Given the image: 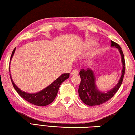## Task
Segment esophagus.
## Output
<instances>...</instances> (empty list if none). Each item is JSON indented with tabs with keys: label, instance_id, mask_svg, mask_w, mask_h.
Returning a JSON list of instances; mask_svg holds the SVG:
<instances>
[{
	"label": "esophagus",
	"instance_id": "esophagus-1",
	"mask_svg": "<svg viewBox=\"0 0 135 135\" xmlns=\"http://www.w3.org/2000/svg\"><path fill=\"white\" fill-rule=\"evenodd\" d=\"M78 73H79L78 70H74L71 72V76H74V75H77V74H78Z\"/></svg>",
	"mask_w": 135,
	"mask_h": 135
}]
</instances>
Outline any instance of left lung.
<instances>
[{
  "instance_id": "8db88e82",
  "label": "left lung",
  "mask_w": 135,
  "mask_h": 135,
  "mask_svg": "<svg viewBox=\"0 0 135 135\" xmlns=\"http://www.w3.org/2000/svg\"><path fill=\"white\" fill-rule=\"evenodd\" d=\"M111 42V46L118 49L122 57L123 64L122 76L117 84L112 89L104 92L98 89L96 85V78L93 71L90 68H87L86 70L81 69L79 73L81 81L79 88V95L81 100L87 105L95 106L105 103L115 94L122 85L126 69L124 55L119 45L112 40Z\"/></svg>"
}]
</instances>
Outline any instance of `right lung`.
Listing matches in <instances>:
<instances>
[{
  "label": "right lung",
  "instance_id": "add662e5",
  "mask_svg": "<svg viewBox=\"0 0 135 135\" xmlns=\"http://www.w3.org/2000/svg\"><path fill=\"white\" fill-rule=\"evenodd\" d=\"M15 49L16 47L12 51V55H11V60L12 58L13 54L15 53ZM69 77L70 73H64V74L61 75V76H59L53 83H52L50 85L46 87L43 90L35 93H28L20 90L15 85V83H13L10 74V77L12 85L18 94L21 96L23 99L30 102V103L37 106H46L52 103L56 97L59 86H60L61 83L64 81H65V80H67Z\"/></svg>",
  "mask_w": 135,
  "mask_h": 135
}]
</instances>
